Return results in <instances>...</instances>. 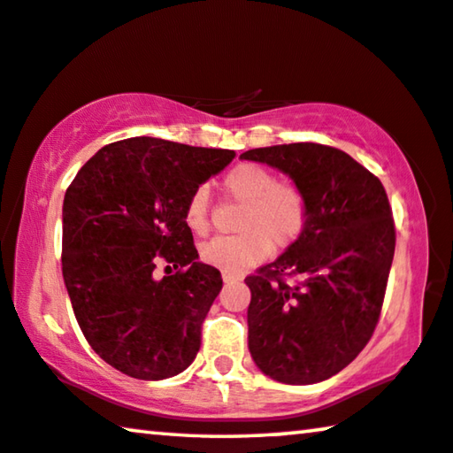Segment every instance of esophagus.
Masks as SVG:
<instances>
[{
  "mask_svg": "<svg viewBox=\"0 0 453 453\" xmlns=\"http://www.w3.org/2000/svg\"><path fill=\"white\" fill-rule=\"evenodd\" d=\"M221 278H224L226 284H234V282H238V280H240V276L229 274V272H224V274H221Z\"/></svg>",
  "mask_w": 453,
  "mask_h": 453,
  "instance_id": "1",
  "label": "esophagus"
}]
</instances>
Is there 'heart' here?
I'll use <instances>...</instances> for the list:
<instances>
[{
	"label": "heart",
	"instance_id": "obj_1",
	"mask_svg": "<svg viewBox=\"0 0 453 453\" xmlns=\"http://www.w3.org/2000/svg\"><path fill=\"white\" fill-rule=\"evenodd\" d=\"M224 191L243 210L238 235H221L201 246L203 264L240 274L260 264L274 248H290L304 234L311 203L306 191L292 181H278L274 171L257 163H240L224 177ZM185 224L193 234L210 229V191L201 185L188 197Z\"/></svg>",
	"mask_w": 453,
	"mask_h": 453
}]
</instances>
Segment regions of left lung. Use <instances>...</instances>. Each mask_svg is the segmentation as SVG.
I'll return each mask as SVG.
<instances>
[{
	"mask_svg": "<svg viewBox=\"0 0 453 453\" xmlns=\"http://www.w3.org/2000/svg\"><path fill=\"white\" fill-rule=\"evenodd\" d=\"M240 157L290 175L311 203L300 240L246 278L250 353L274 381L320 383L355 361L381 317L395 254L389 199L334 147L292 142Z\"/></svg>",
	"mask_w": 453,
	"mask_h": 453,
	"instance_id": "8db88e82",
	"label": "left lung"
}]
</instances>
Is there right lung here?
Returning <instances> with one entry per match:
<instances>
[{"instance_id":"obj_1","label":"right lung","mask_w":453,"mask_h":453,"mask_svg":"<svg viewBox=\"0 0 453 453\" xmlns=\"http://www.w3.org/2000/svg\"><path fill=\"white\" fill-rule=\"evenodd\" d=\"M235 157L227 149L134 136L84 163L64 196L62 274L95 353L120 372L159 381L189 367L221 274L197 262L188 197ZM159 263L175 267L155 279Z\"/></svg>"}]
</instances>
